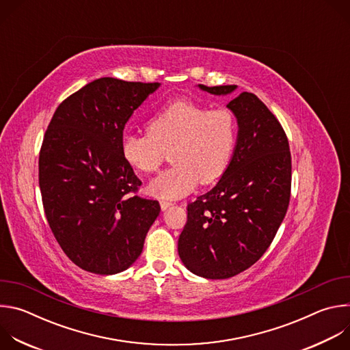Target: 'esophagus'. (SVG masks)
Wrapping results in <instances>:
<instances>
[{
	"label": "esophagus",
	"instance_id": "34e87169",
	"mask_svg": "<svg viewBox=\"0 0 350 350\" xmlns=\"http://www.w3.org/2000/svg\"><path fill=\"white\" fill-rule=\"evenodd\" d=\"M172 205H173V204L169 202V201H161V208H162V211H167Z\"/></svg>",
	"mask_w": 350,
	"mask_h": 350
}]
</instances>
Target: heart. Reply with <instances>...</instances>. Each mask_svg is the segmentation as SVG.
I'll return each mask as SVG.
<instances>
[{"label": "heart", "mask_w": 350, "mask_h": 350, "mask_svg": "<svg viewBox=\"0 0 350 350\" xmlns=\"http://www.w3.org/2000/svg\"><path fill=\"white\" fill-rule=\"evenodd\" d=\"M145 134L126 133L120 139L124 162L137 172L158 170L172 151L173 166L148 184V192L161 199H178L199 184L219 180L232 159L238 126L228 109H211L191 99L162 107L146 122Z\"/></svg>", "instance_id": "b5f03b06"}]
</instances>
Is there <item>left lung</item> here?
Here are the masks:
<instances>
[{"instance_id":"left-lung-1","label":"left lung","mask_w":350,"mask_h":350,"mask_svg":"<svg viewBox=\"0 0 350 350\" xmlns=\"http://www.w3.org/2000/svg\"><path fill=\"white\" fill-rule=\"evenodd\" d=\"M199 88L215 95L237 85ZM238 122L230 166L219 183L187 206L178 255L196 275L234 277L255 265L273 242L289 205L291 152L286 134L252 92L227 104Z\"/></svg>"}]
</instances>
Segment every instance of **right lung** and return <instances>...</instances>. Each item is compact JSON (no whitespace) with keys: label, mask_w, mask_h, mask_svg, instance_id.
<instances>
[{"label":"right lung","mask_w":350,"mask_h":350,"mask_svg":"<svg viewBox=\"0 0 350 350\" xmlns=\"http://www.w3.org/2000/svg\"><path fill=\"white\" fill-rule=\"evenodd\" d=\"M159 85L94 80L65 99L44 134L38 184L45 217L65 255L85 271L129 269L159 216L158 201L131 195L141 180L120 154L127 120Z\"/></svg>","instance_id":"right-lung-1"}]
</instances>
